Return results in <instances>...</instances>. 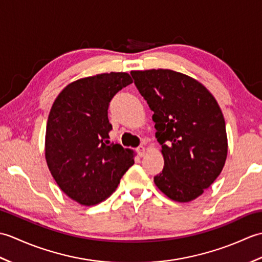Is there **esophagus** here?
Segmentation results:
<instances>
[{"label":"esophagus","instance_id":"obj_1","mask_svg":"<svg viewBox=\"0 0 262 262\" xmlns=\"http://www.w3.org/2000/svg\"><path fill=\"white\" fill-rule=\"evenodd\" d=\"M145 151H146V148L144 145H140L137 147V153H138V155H140V157H143V155L145 154Z\"/></svg>","mask_w":262,"mask_h":262}]
</instances>
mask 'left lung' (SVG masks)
<instances>
[{
	"mask_svg": "<svg viewBox=\"0 0 262 262\" xmlns=\"http://www.w3.org/2000/svg\"><path fill=\"white\" fill-rule=\"evenodd\" d=\"M135 85L154 115L164 168L154 177L166 197L188 203L203 194L224 168V116L202 83L172 70L132 71Z\"/></svg>",
	"mask_w": 262,
	"mask_h": 262,
	"instance_id": "obj_1",
	"label": "left lung"
}]
</instances>
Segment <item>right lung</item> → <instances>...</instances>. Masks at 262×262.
<instances>
[{
  "label": "right lung",
  "instance_id": "add662e5",
  "mask_svg": "<svg viewBox=\"0 0 262 262\" xmlns=\"http://www.w3.org/2000/svg\"><path fill=\"white\" fill-rule=\"evenodd\" d=\"M133 83L125 72L83 77L66 85L48 116L45 158L53 178L81 205L103 202L134 164V152L109 143L108 107L115 94Z\"/></svg>",
  "mask_w": 262,
  "mask_h": 262
}]
</instances>
